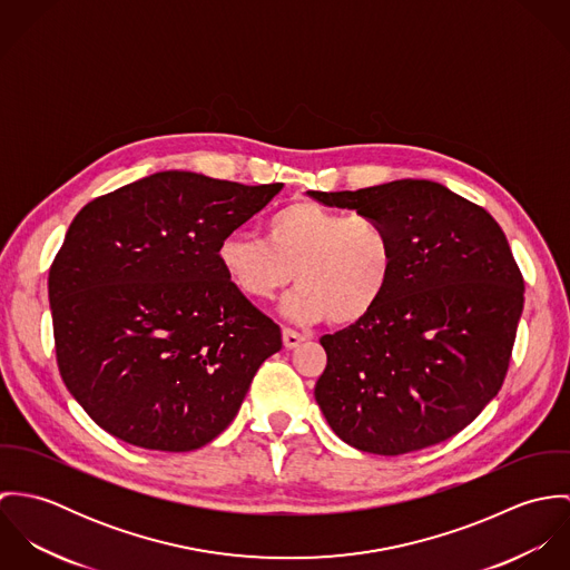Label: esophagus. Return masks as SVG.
<instances>
[{"instance_id": "1", "label": "esophagus", "mask_w": 570, "mask_h": 570, "mask_svg": "<svg viewBox=\"0 0 570 570\" xmlns=\"http://www.w3.org/2000/svg\"><path fill=\"white\" fill-rule=\"evenodd\" d=\"M303 340H305V335H301L298 331L283 328V344H285V348H296Z\"/></svg>"}]
</instances>
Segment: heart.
Segmentation results:
<instances>
[{
  "mask_svg": "<svg viewBox=\"0 0 570 570\" xmlns=\"http://www.w3.org/2000/svg\"><path fill=\"white\" fill-rule=\"evenodd\" d=\"M263 239L228 235L219 267L247 301H274L294 278L285 314L298 323L357 325L375 312L397 267L391 228L371 215H346L312 199L281 206L263 222Z\"/></svg>",
  "mask_w": 570,
  "mask_h": 570,
  "instance_id": "1",
  "label": "heart"
}]
</instances>
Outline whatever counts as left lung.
<instances>
[{"instance_id": "left-lung-1", "label": "left lung", "mask_w": 570, "mask_h": 570, "mask_svg": "<svg viewBox=\"0 0 570 570\" xmlns=\"http://www.w3.org/2000/svg\"><path fill=\"white\" fill-rule=\"evenodd\" d=\"M307 195L382 219L397 245L389 292L371 316L323 335L316 402L348 445L397 456L441 443L498 395L524 283L485 208L430 179Z\"/></svg>"}]
</instances>
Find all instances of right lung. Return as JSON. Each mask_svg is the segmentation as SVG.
Instances as JSON below:
<instances>
[{
    "label": "right lung",
    "instance_id": "right-lung-1",
    "mask_svg": "<svg viewBox=\"0 0 570 570\" xmlns=\"http://www.w3.org/2000/svg\"><path fill=\"white\" fill-rule=\"evenodd\" d=\"M281 188L163 170L75 217L48 278L57 362L105 432L190 452L237 416L283 340L230 287L217 249Z\"/></svg>",
    "mask_w": 570,
    "mask_h": 570
}]
</instances>
